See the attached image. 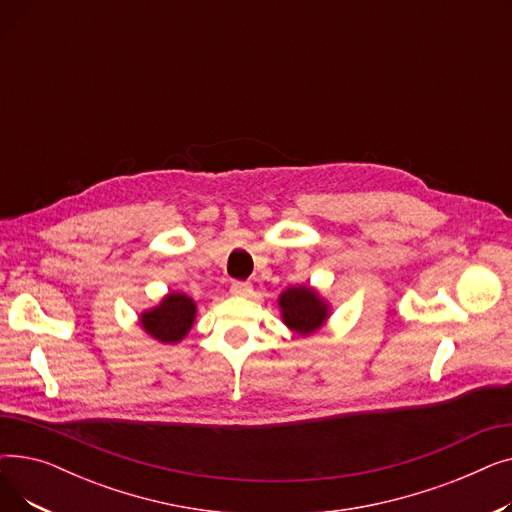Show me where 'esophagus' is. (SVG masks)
I'll list each match as a JSON object with an SVG mask.
<instances>
[{
  "mask_svg": "<svg viewBox=\"0 0 512 512\" xmlns=\"http://www.w3.org/2000/svg\"><path fill=\"white\" fill-rule=\"evenodd\" d=\"M230 292L234 294V297H251L253 286L249 282H232Z\"/></svg>",
  "mask_w": 512,
  "mask_h": 512,
  "instance_id": "esophagus-1",
  "label": "esophagus"
}]
</instances>
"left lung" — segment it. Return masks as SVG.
Segmentation results:
<instances>
[{"instance_id":"8db88e82","label":"left lung","mask_w":512,"mask_h":512,"mask_svg":"<svg viewBox=\"0 0 512 512\" xmlns=\"http://www.w3.org/2000/svg\"><path fill=\"white\" fill-rule=\"evenodd\" d=\"M282 321L301 336H309L326 324L330 305L309 286L286 288L278 299Z\"/></svg>"}]
</instances>
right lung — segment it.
I'll use <instances>...</instances> for the list:
<instances>
[{"label": "right lung", "mask_w": 512, "mask_h": 512, "mask_svg": "<svg viewBox=\"0 0 512 512\" xmlns=\"http://www.w3.org/2000/svg\"><path fill=\"white\" fill-rule=\"evenodd\" d=\"M195 315L197 305L191 297L182 292H170L157 307L141 313V326L151 338L164 344H176L193 328Z\"/></svg>", "instance_id": "add662e5"}]
</instances>
